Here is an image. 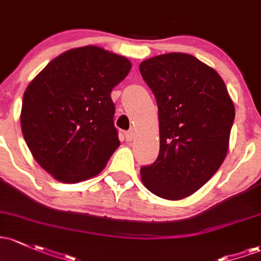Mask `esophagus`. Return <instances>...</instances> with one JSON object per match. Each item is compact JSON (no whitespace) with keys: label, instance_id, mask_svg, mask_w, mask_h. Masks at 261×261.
Listing matches in <instances>:
<instances>
[{"label":"esophagus","instance_id":"obj_1","mask_svg":"<svg viewBox=\"0 0 261 261\" xmlns=\"http://www.w3.org/2000/svg\"><path fill=\"white\" fill-rule=\"evenodd\" d=\"M134 131L133 130H130V131H126L125 133V139H126V141L127 142H131L134 140Z\"/></svg>","mask_w":261,"mask_h":261}]
</instances>
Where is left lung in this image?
<instances>
[{
	"label": "left lung",
	"instance_id": "obj_1",
	"mask_svg": "<svg viewBox=\"0 0 261 261\" xmlns=\"http://www.w3.org/2000/svg\"><path fill=\"white\" fill-rule=\"evenodd\" d=\"M159 107L160 153L140 172L161 198L191 196L212 178L228 152L236 109L213 68L186 53H168L140 64Z\"/></svg>",
	"mask_w": 261,
	"mask_h": 261
}]
</instances>
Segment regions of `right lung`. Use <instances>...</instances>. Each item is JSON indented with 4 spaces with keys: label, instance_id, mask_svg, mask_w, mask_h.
I'll return each mask as SVG.
<instances>
[{
    "label": "right lung",
    "instance_id": "right-lung-1",
    "mask_svg": "<svg viewBox=\"0 0 261 261\" xmlns=\"http://www.w3.org/2000/svg\"><path fill=\"white\" fill-rule=\"evenodd\" d=\"M130 69L125 57L85 45L54 58L30 83L22 134L34 160L54 178L76 183L104 170L120 146L110 94Z\"/></svg>",
    "mask_w": 261,
    "mask_h": 261
}]
</instances>
